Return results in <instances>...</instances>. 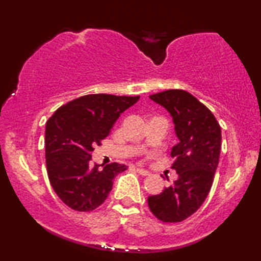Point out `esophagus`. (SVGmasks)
<instances>
[{"mask_svg":"<svg viewBox=\"0 0 261 261\" xmlns=\"http://www.w3.org/2000/svg\"><path fill=\"white\" fill-rule=\"evenodd\" d=\"M137 171L140 174H142V176H148V174H149V171L142 169V167H137Z\"/></svg>","mask_w":261,"mask_h":261,"instance_id":"esophagus-1","label":"esophagus"}]
</instances>
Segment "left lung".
<instances>
[{
  "label": "left lung",
  "instance_id": "1",
  "mask_svg": "<svg viewBox=\"0 0 261 261\" xmlns=\"http://www.w3.org/2000/svg\"><path fill=\"white\" fill-rule=\"evenodd\" d=\"M172 116L178 144L171 151L177 180L147 198L149 210L163 222H180L197 212L212 189L221 152V127L214 114L184 90L151 95Z\"/></svg>",
  "mask_w": 261,
  "mask_h": 261
}]
</instances>
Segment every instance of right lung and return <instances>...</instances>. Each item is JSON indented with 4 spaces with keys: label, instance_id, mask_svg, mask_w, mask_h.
Segmentation results:
<instances>
[{
    "label": "right lung",
    "instance_id": "1",
    "mask_svg": "<svg viewBox=\"0 0 261 261\" xmlns=\"http://www.w3.org/2000/svg\"><path fill=\"white\" fill-rule=\"evenodd\" d=\"M139 98L85 95L62 106L48 119L45 130L48 179L58 197L71 209L91 212L97 208L112 191L114 178L127 170L119 163L92 165L91 152L109 134L121 113Z\"/></svg>",
    "mask_w": 261,
    "mask_h": 261
}]
</instances>
